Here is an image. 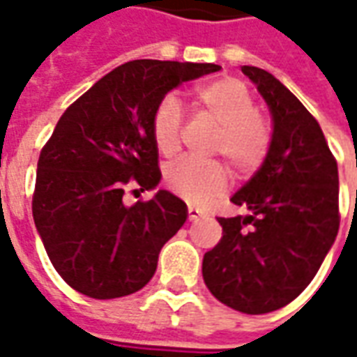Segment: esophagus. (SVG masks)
Masks as SVG:
<instances>
[{
    "mask_svg": "<svg viewBox=\"0 0 357 357\" xmlns=\"http://www.w3.org/2000/svg\"><path fill=\"white\" fill-rule=\"evenodd\" d=\"M202 216H204L202 210H199L197 206H189V208H187V218H189V222H197V220H201Z\"/></svg>",
    "mask_w": 357,
    "mask_h": 357,
    "instance_id": "obj_1",
    "label": "esophagus"
}]
</instances>
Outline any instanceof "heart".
<instances>
[{"instance_id":"heart-1","label":"heart","mask_w":357,"mask_h":357,"mask_svg":"<svg viewBox=\"0 0 357 357\" xmlns=\"http://www.w3.org/2000/svg\"><path fill=\"white\" fill-rule=\"evenodd\" d=\"M195 107L218 124L212 141V153L224 155L239 174L256 170L268 155L271 145V124L256 110L252 91L237 78L202 84L195 89ZM181 110L174 95L156 105L151 122V135L156 151L162 156H174L179 149ZM227 168L218 160L199 162L183 158L170 164L164 172V183L172 193L195 204L210 201L227 185Z\"/></svg>"}]
</instances>
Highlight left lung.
<instances>
[{"label":"left lung","mask_w":357,"mask_h":357,"mask_svg":"<svg viewBox=\"0 0 357 357\" xmlns=\"http://www.w3.org/2000/svg\"><path fill=\"white\" fill-rule=\"evenodd\" d=\"M273 118L260 170L231 197L248 216L218 218L224 235L202 260L222 304L243 314L287 306L314 279L338 233V168L307 109L258 66H243Z\"/></svg>","instance_id":"8db88e82"}]
</instances>
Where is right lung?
<instances>
[{
	"label": "right lung",
	"mask_w": 357,
	"mask_h": 357,
	"mask_svg": "<svg viewBox=\"0 0 357 357\" xmlns=\"http://www.w3.org/2000/svg\"><path fill=\"white\" fill-rule=\"evenodd\" d=\"M212 63L137 59L95 82L59 118L38 160L36 229L53 268L89 298H120L155 275L160 248L187 220L168 191L132 206L126 185L160 181L151 135L156 105L179 84L218 73Z\"/></svg>",
	"instance_id": "add662e5"
}]
</instances>
